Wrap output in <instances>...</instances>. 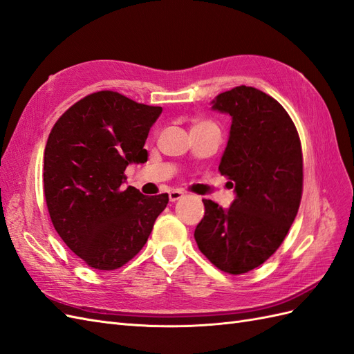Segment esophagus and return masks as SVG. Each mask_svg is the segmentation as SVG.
<instances>
[{"label": "esophagus", "mask_w": 354, "mask_h": 354, "mask_svg": "<svg viewBox=\"0 0 354 354\" xmlns=\"http://www.w3.org/2000/svg\"><path fill=\"white\" fill-rule=\"evenodd\" d=\"M183 197H184V193L179 192V189H174V192L169 193L170 202H176V201H179V198H183Z\"/></svg>", "instance_id": "34e87169"}]
</instances>
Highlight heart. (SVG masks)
Returning <instances> with one entry per match:
<instances>
[{
	"label": "heart",
	"mask_w": 354,
	"mask_h": 354,
	"mask_svg": "<svg viewBox=\"0 0 354 354\" xmlns=\"http://www.w3.org/2000/svg\"><path fill=\"white\" fill-rule=\"evenodd\" d=\"M197 124H207V122H197Z\"/></svg>",
	"instance_id": "1"
}]
</instances>
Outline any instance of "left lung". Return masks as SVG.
Returning <instances> with one entry per match:
<instances>
[{"label":"left lung","instance_id":"left-lung-1","mask_svg":"<svg viewBox=\"0 0 354 354\" xmlns=\"http://www.w3.org/2000/svg\"><path fill=\"white\" fill-rule=\"evenodd\" d=\"M212 111L232 116L220 174L234 201H203L197 247L216 268L238 275L274 254L293 224L302 197V148L296 127L277 100L241 85L216 95Z\"/></svg>","mask_w":354,"mask_h":354}]
</instances>
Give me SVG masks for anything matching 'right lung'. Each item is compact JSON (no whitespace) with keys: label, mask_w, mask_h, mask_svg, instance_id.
<instances>
[{"label":"right lung","mask_w":354,"mask_h":354,"mask_svg":"<svg viewBox=\"0 0 354 354\" xmlns=\"http://www.w3.org/2000/svg\"><path fill=\"white\" fill-rule=\"evenodd\" d=\"M161 112L100 91L71 106L49 134L43 187L50 220L91 268L113 270L131 260L169 203L167 194L122 187L127 166L147 162L143 145Z\"/></svg>","instance_id":"add662e5"}]
</instances>
